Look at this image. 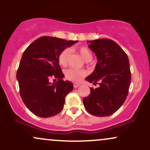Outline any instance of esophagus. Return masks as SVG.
Listing matches in <instances>:
<instances>
[{"mask_svg":"<svg viewBox=\"0 0 150 150\" xmlns=\"http://www.w3.org/2000/svg\"><path fill=\"white\" fill-rule=\"evenodd\" d=\"M80 85V84H78V83H75V84H74V85H73V87H74V88H77V87H78Z\"/></svg>","mask_w":150,"mask_h":150,"instance_id":"obj_1","label":"esophagus"}]
</instances>
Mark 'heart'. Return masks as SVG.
I'll list each match as a JSON object with an SVG mask.
<instances>
[{"mask_svg": "<svg viewBox=\"0 0 150 150\" xmlns=\"http://www.w3.org/2000/svg\"><path fill=\"white\" fill-rule=\"evenodd\" d=\"M77 51L80 53L82 58L86 61H89L92 58V53L88 48L86 46H80L77 49ZM70 49L66 48L63 49V51L58 55V63L62 66H65L67 64L68 57L69 56ZM87 75V72L84 70H77L70 68L65 72V75L66 79L72 82H79L83 79L84 77Z\"/></svg>", "mask_w": 150, "mask_h": 150, "instance_id": "b5f03b06", "label": "heart"}]
</instances>
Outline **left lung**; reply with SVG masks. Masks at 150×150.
I'll return each mask as SVG.
<instances>
[{
    "label": "left lung",
    "instance_id": "obj_1",
    "mask_svg": "<svg viewBox=\"0 0 150 150\" xmlns=\"http://www.w3.org/2000/svg\"><path fill=\"white\" fill-rule=\"evenodd\" d=\"M96 54L97 63L93 73L86 77L98 88H90V94L83 99L85 109L93 116H111L123 105L131 82L129 60L125 51L114 41L100 39L87 41Z\"/></svg>",
    "mask_w": 150,
    "mask_h": 150
}]
</instances>
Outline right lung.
<instances>
[{
    "instance_id": "add662e5",
    "label": "right lung",
    "mask_w": 150,
    "mask_h": 150,
    "mask_svg": "<svg viewBox=\"0 0 150 150\" xmlns=\"http://www.w3.org/2000/svg\"><path fill=\"white\" fill-rule=\"evenodd\" d=\"M78 41H66L52 37L36 39L22 54L17 80L22 101L36 116L48 118L56 116L63 109L65 98L73 89L70 81H64L58 55ZM57 78L51 84L50 79Z\"/></svg>"
}]
</instances>
